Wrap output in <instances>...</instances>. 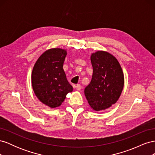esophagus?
Instances as JSON below:
<instances>
[{"label": "esophagus", "instance_id": "esophagus-1", "mask_svg": "<svg viewBox=\"0 0 155 155\" xmlns=\"http://www.w3.org/2000/svg\"><path fill=\"white\" fill-rule=\"evenodd\" d=\"M76 88L77 91H80L81 89V87L80 85H79V84H78V85L76 86Z\"/></svg>", "mask_w": 155, "mask_h": 155}]
</instances>
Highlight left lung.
<instances>
[{"label": "left lung", "mask_w": 155, "mask_h": 155, "mask_svg": "<svg viewBox=\"0 0 155 155\" xmlns=\"http://www.w3.org/2000/svg\"><path fill=\"white\" fill-rule=\"evenodd\" d=\"M91 61L92 77L85 95L93 110H105L119 99L124 85V73L117 59L107 51L92 54Z\"/></svg>", "instance_id": "obj_1"}]
</instances>
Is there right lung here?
Masks as SVG:
<instances>
[{"label":"right lung","mask_w":155,"mask_h":155,"mask_svg":"<svg viewBox=\"0 0 155 155\" xmlns=\"http://www.w3.org/2000/svg\"><path fill=\"white\" fill-rule=\"evenodd\" d=\"M66 50L51 48L45 51L34 64L31 73L33 90L37 98L50 108L61 105L73 87L63 70Z\"/></svg>","instance_id":"add662e5"}]
</instances>
